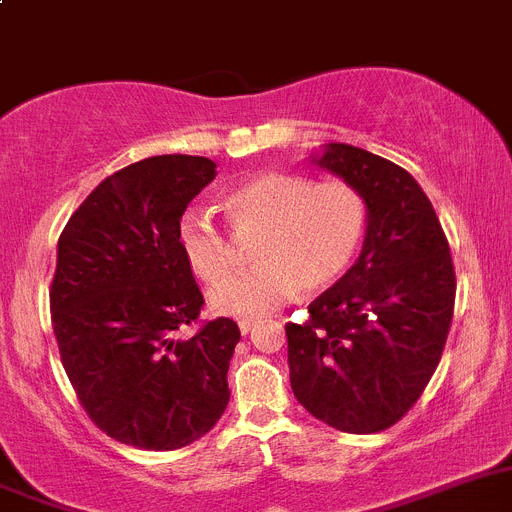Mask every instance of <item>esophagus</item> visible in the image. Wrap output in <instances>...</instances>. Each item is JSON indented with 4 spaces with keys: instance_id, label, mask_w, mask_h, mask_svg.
<instances>
[{
    "instance_id": "34e87169",
    "label": "esophagus",
    "mask_w": 512,
    "mask_h": 512,
    "mask_svg": "<svg viewBox=\"0 0 512 512\" xmlns=\"http://www.w3.org/2000/svg\"><path fill=\"white\" fill-rule=\"evenodd\" d=\"M253 326H256V319H241V321H238V329H241L243 337H246L248 332H253Z\"/></svg>"
}]
</instances>
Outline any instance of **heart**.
<instances>
[{
	"mask_svg": "<svg viewBox=\"0 0 512 512\" xmlns=\"http://www.w3.org/2000/svg\"><path fill=\"white\" fill-rule=\"evenodd\" d=\"M236 238L261 236L256 269L231 274V236L203 211H186L178 243L193 274L216 284L208 304L216 314L259 319L299 294L332 289L347 276L367 236V203L347 180H311L296 173H259L223 196Z\"/></svg>",
	"mask_w": 512,
	"mask_h": 512,
	"instance_id": "heart-1",
	"label": "heart"
}]
</instances>
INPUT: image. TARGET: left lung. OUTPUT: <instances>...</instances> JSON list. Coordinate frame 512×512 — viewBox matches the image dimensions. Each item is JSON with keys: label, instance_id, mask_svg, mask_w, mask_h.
<instances>
[{"label": "left lung", "instance_id": "1", "mask_svg": "<svg viewBox=\"0 0 512 512\" xmlns=\"http://www.w3.org/2000/svg\"><path fill=\"white\" fill-rule=\"evenodd\" d=\"M362 193L357 264L286 324L294 397L334 430L369 435L407 415L440 364L455 309L450 246L405 168L369 150L324 145L314 158Z\"/></svg>", "mask_w": 512, "mask_h": 512}]
</instances>
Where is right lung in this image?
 <instances>
[{
    "label": "right lung",
    "instance_id": "right-lung-1",
    "mask_svg": "<svg viewBox=\"0 0 512 512\" xmlns=\"http://www.w3.org/2000/svg\"><path fill=\"white\" fill-rule=\"evenodd\" d=\"M216 178L201 155H153L107 175L57 243L52 329L80 405L105 435L140 450H178L228 405L241 332L226 316L193 337L203 294L178 223Z\"/></svg>",
    "mask_w": 512,
    "mask_h": 512
}]
</instances>
